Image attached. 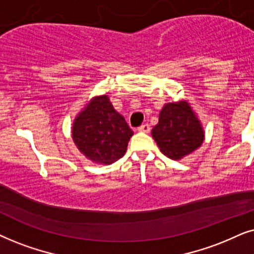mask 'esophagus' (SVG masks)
<instances>
[{
    "label": "esophagus",
    "instance_id": "obj_1",
    "mask_svg": "<svg viewBox=\"0 0 254 254\" xmlns=\"http://www.w3.org/2000/svg\"><path fill=\"white\" fill-rule=\"evenodd\" d=\"M150 130H151V127H150V125H148V124H143V125H140L139 127H138V131H139V132L147 133V132H150Z\"/></svg>",
    "mask_w": 254,
    "mask_h": 254
}]
</instances>
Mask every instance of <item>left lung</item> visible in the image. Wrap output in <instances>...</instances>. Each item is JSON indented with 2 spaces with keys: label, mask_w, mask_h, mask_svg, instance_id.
Listing matches in <instances>:
<instances>
[{
  "label": "left lung",
  "mask_w": 254,
  "mask_h": 254,
  "mask_svg": "<svg viewBox=\"0 0 254 254\" xmlns=\"http://www.w3.org/2000/svg\"><path fill=\"white\" fill-rule=\"evenodd\" d=\"M151 133L162 153L173 160L187 157L204 140L201 122L186 100L165 104Z\"/></svg>",
  "instance_id": "left-lung-1"
}]
</instances>
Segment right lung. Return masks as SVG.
<instances>
[{
	"mask_svg": "<svg viewBox=\"0 0 254 254\" xmlns=\"http://www.w3.org/2000/svg\"><path fill=\"white\" fill-rule=\"evenodd\" d=\"M132 134L108 95L93 97L77 114L72 127V138L79 151L100 165H110L123 157Z\"/></svg>",
	"mask_w": 254,
	"mask_h": 254,
	"instance_id": "add662e5",
	"label": "right lung"
}]
</instances>
